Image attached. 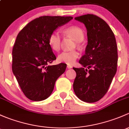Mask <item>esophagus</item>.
Masks as SVG:
<instances>
[{"label":"esophagus","mask_w":129,"mask_h":129,"mask_svg":"<svg viewBox=\"0 0 129 129\" xmlns=\"http://www.w3.org/2000/svg\"><path fill=\"white\" fill-rule=\"evenodd\" d=\"M67 68L68 69H71V68H72V66H71V65H67Z\"/></svg>","instance_id":"34e87169"}]
</instances>
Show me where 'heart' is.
Listing matches in <instances>:
<instances>
[{"label":"heart","mask_w":129,"mask_h":129,"mask_svg":"<svg viewBox=\"0 0 129 129\" xmlns=\"http://www.w3.org/2000/svg\"><path fill=\"white\" fill-rule=\"evenodd\" d=\"M63 33L65 35L70 36L73 38L78 44H79V42H81L84 38L83 30L78 26H71L66 28L63 30ZM48 43L53 51H59L61 45V38L60 35L56 31L51 33L49 36ZM79 56V53L76 50L64 51L58 55V60L60 63H64L67 64H73Z\"/></svg>","instance_id":"obj_1"}]
</instances>
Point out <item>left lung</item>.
I'll return each mask as SVG.
<instances>
[{
    "label": "left lung",
    "instance_id": "obj_1",
    "mask_svg": "<svg viewBox=\"0 0 129 129\" xmlns=\"http://www.w3.org/2000/svg\"><path fill=\"white\" fill-rule=\"evenodd\" d=\"M87 29V45L79 59L82 68L73 70L76 76L73 89L86 103L100 100L107 92L117 71L118 55L113 31L103 19L93 14L75 17Z\"/></svg>",
    "mask_w": 129,
    "mask_h": 129
}]
</instances>
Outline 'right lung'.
<instances>
[{
	"label": "right lung",
	"mask_w": 129,
	"mask_h": 129,
	"mask_svg": "<svg viewBox=\"0 0 129 129\" xmlns=\"http://www.w3.org/2000/svg\"><path fill=\"white\" fill-rule=\"evenodd\" d=\"M72 17L42 16L29 22L18 33L12 50V71L28 99L41 101L53 91L56 81L66 64L48 65L56 59L48 43L49 36Z\"/></svg>",
	"instance_id": "right-lung-1"
}]
</instances>
